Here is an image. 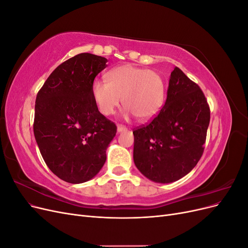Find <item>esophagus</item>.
<instances>
[{"label":"esophagus","mask_w":248,"mask_h":248,"mask_svg":"<svg viewBox=\"0 0 248 248\" xmlns=\"http://www.w3.org/2000/svg\"><path fill=\"white\" fill-rule=\"evenodd\" d=\"M127 130V128L125 126H122V125H118V127H117V131H118V133H121V132H123V131H126Z\"/></svg>","instance_id":"obj_1"}]
</instances>
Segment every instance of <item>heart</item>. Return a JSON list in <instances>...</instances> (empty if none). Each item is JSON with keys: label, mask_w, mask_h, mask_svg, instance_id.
Returning a JSON list of instances; mask_svg holds the SVG:
<instances>
[{"label": "heart", "mask_w": 248, "mask_h": 248, "mask_svg": "<svg viewBox=\"0 0 248 248\" xmlns=\"http://www.w3.org/2000/svg\"><path fill=\"white\" fill-rule=\"evenodd\" d=\"M107 80L95 79L91 86L93 100L104 116L114 114L123 102L125 117L134 115L140 121H148L162 107L164 86L158 73L126 64L111 69Z\"/></svg>", "instance_id": "b5f03b06"}]
</instances>
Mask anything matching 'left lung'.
Wrapping results in <instances>:
<instances>
[{
	"label": "left lung",
	"mask_w": 248,
	"mask_h": 248,
	"mask_svg": "<svg viewBox=\"0 0 248 248\" xmlns=\"http://www.w3.org/2000/svg\"><path fill=\"white\" fill-rule=\"evenodd\" d=\"M166 103L152 122L133 131V161L156 183H171L197 166L204 152L210 108L200 87L176 67Z\"/></svg>",
	"instance_id": "8db88e82"
}]
</instances>
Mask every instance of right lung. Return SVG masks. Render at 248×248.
<instances>
[{
    "label": "right lung",
    "mask_w": 248,
    "mask_h": 248,
    "mask_svg": "<svg viewBox=\"0 0 248 248\" xmlns=\"http://www.w3.org/2000/svg\"><path fill=\"white\" fill-rule=\"evenodd\" d=\"M107 62L88 52L74 56L51 72L36 97V142L48 169L68 183L98 174L116 136V125L100 114L91 93Z\"/></svg>",
    "instance_id": "1"
}]
</instances>
